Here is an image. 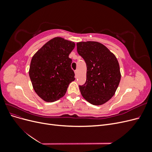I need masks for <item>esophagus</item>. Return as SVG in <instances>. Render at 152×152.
Here are the masks:
<instances>
[{
    "mask_svg": "<svg viewBox=\"0 0 152 152\" xmlns=\"http://www.w3.org/2000/svg\"><path fill=\"white\" fill-rule=\"evenodd\" d=\"M75 77H77V70H75Z\"/></svg>",
    "mask_w": 152,
    "mask_h": 152,
    "instance_id": "obj_1",
    "label": "esophagus"
}]
</instances>
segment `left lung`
<instances>
[{"instance_id":"left-lung-1","label":"left lung","mask_w":152,"mask_h":152,"mask_svg":"<svg viewBox=\"0 0 152 152\" xmlns=\"http://www.w3.org/2000/svg\"><path fill=\"white\" fill-rule=\"evenodd\" d=\"M77 50L87 66L86 82L79 86L83 98L94 105H101L112 98L121 75L115 56L102 44L94 41L77 44Z\"/></svg>"}]
</instances>
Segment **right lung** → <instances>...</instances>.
<instances>
[{
    "instance_id": "add662e5",
    "label": "right lung",
    "mask_w": 152,
    "mask_h": 152,
    "mask_svg": "<svg viewBox=\"0 0 152 152\" xmlns=\"http://www.w3.org/2000/svg\"><path fill=\"white\" fill-rule=\"evenodd\" d=\"M75 43L55 37L45 44L30 63L29 76L35 93L45 102H53L65 94L69 84L75 80L69 54Z\"/></svg>"
}]
</instances>
